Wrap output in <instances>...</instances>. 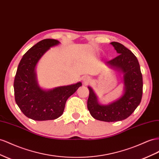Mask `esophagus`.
Masks as SVG:
<instances>
[{"label": "esophagus", "instance_id": "1", "mask_svg": "<svg viewBox=\"0 0 159 159\" xmlns=\"http://www.w3.org/2000/svg\"><path fill=\"white\" fill-rule=\"evenodd\" d=\"M83 81H84V83L85 84H89L90 82V81H91V79H90L89 77L85 76V77H84V78Z\"/></svg>", "mask_w": 159, "mask_h": 159}]
</instances>
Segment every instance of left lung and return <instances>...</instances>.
Listing matches in <instances>:
<instances>
[{"instance_id": "left-lung-1", "label": "left lung", "mask_w": 159, "mask_h": 159, "mask_svg": "<svg viewBox=\"0 0 159 159\" xmlns=\"http://www.w3.org/2000/svg\"><path fill=\"white\" fill-rule=\"evenodd\" d=\"M110 44L120 55L106 63L123 72L125 86L124 95L109 105L103 106L98 104L96 94L88 87L89 94L87 105L90 114L95 119L104 122H116L129 117L140 104L143 82L139 61L132 51L120 43L111 42Z\"/></svg>"}]
</instances>
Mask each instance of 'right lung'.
I'll use <instances>...</instances> for the list:
<instances>
[{
  "mask_svg": "<svg viewBox=\"0 0 159 159\" xmlns=\"http://www.w3.org/2000/svg\"><path fill=\"white\" fill-rule=\"evenodd\" d=\"M59 43L51 39H43L29 49L17 68L14 80L15 99L27 117L34 120H55L61 116L68 98L81 85V82L53 89L39 87L35 72L39 60L50 48Z\"/></svg>",
  "mask_w": 159,
  "mask_h": 159,
  "instance_id": "obj_1",
  "label": "right lung"
}]
</instances>
